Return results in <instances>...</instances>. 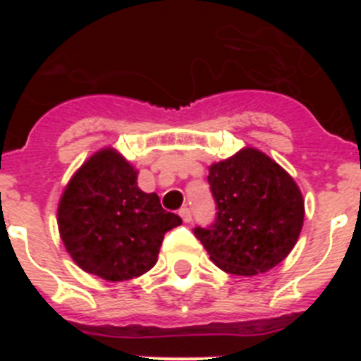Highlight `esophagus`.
Here are the masks:
<instances>
[{
	"label": "esophagus",
	"mask_w": 361,
	"mask_h": 361,
	"mask_svg": "<svg viewBox=\"0 0 361 361\" xmlns=\"http://www.w3.org/2000/svg\"><path fill=\"white\" fill-rule=\"evenodd\" d=\"M178 215H180V219H183L184 222H191V219H193V216H191L190 208H180L178 209Z\"/></svg>",
	"instance_id": "esophagus-1"
}]
</instances>
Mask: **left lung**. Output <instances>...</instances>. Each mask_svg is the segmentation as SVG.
<instances>
[{
  "label": "left lung",
  "instance_id": "left-lung-1",
  "mask_svg": "<svg viewBox=\"0 0 361 361\" xmlns=\"http://www.w3.org/2000/svg\"><path fill=\"white\" fill-rule=\"evenodd\" d=\"M215 222L195 237L226 273H266L291 253L304 226V199L291 175L266 153L244 148L209 166Z\"/></svg>",
  "mask_w": 361,
  "mask_h": 361
}]
</instances>
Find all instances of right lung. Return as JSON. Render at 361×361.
Returning <instances> with one entry per match:
<instances>
[{
	"mask_svg": "<svg viewBox=\"0 0 361 361\" xmlns=\"http://www.w3.org/2000/svg\"><path fill=\"white\" fill-rule=\"evenodd\" d=\"M183 224L155 193L137 186V171L111 148L94 153L66 184L57 226L66 251L86 273L123 282L157 262L166 231Z\"/></svg>",
	"mask_w": 361,
	"mask_h": 361,
	"instance_id": "1",
	"label": "right lung"
}]
</instances>
